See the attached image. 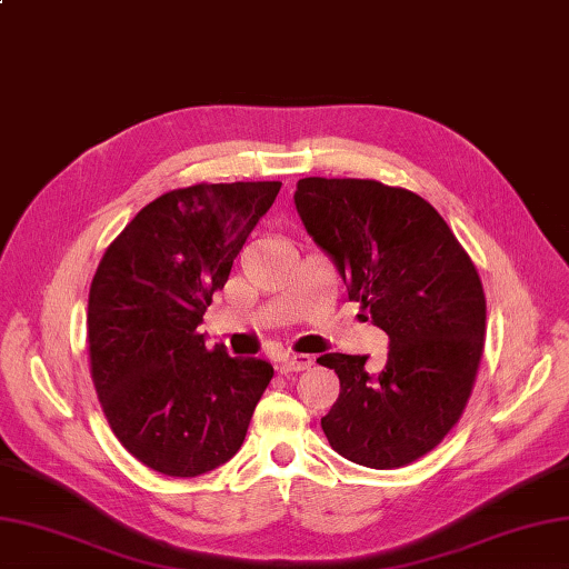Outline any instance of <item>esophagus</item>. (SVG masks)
I'll use <instances>...</instances> for the list:
<instances>
[{"label":"esophagus","instance_id":"esophagus-1","mask_svg":"<svg viewBox=\"0 0 569 569\" xmlns=\"http://www.w3.org/2000/svg\"><path fill=\"white\" fill-rule=\"evenodd\" d=\"M313 359L309 355H287L280 359V365H277V369H280V373H292V371H307L311 369Z\"/></svg>","mask_w":569,"mask_h":569}]
</instances>
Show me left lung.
<instances>
[{
	"instance_id": "1",
	"label": "left lung",
	"mask_w": 569,
	"mask_h": 569,
	"mask_svg": "<svg viewBox=\"0 0 569 569\" xmlns=\"http://www.w3.org/2000/svg\"><path fill=\"white\" fill-rule=\"evenodd\" d=\"M297 212L348 295L389 336L386 367L330 352L340 396L321 420L345 459L391 470L422 459L461 420L485 348V292L432 204L369 178H301Z\"/></svg>"
}]
</instances>
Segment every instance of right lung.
<instances>
[{"instance_id":"1","label":"right lung","mask_w":569,"mask_h":569,"mask_svg":"<svg viewBox=\"0 0 569 569\" xmlns=\"http://www.w3.org/2000/svg\"><path fill=\"white\" fill-rule=\"evenodd\" d=\"M280 188L258 180L163 192L118 233L93 274V389L120 445L157 473L196 478L227 463L272 379L262 359L207 350L198 326Z\"/></svg>"}]
</instances>
